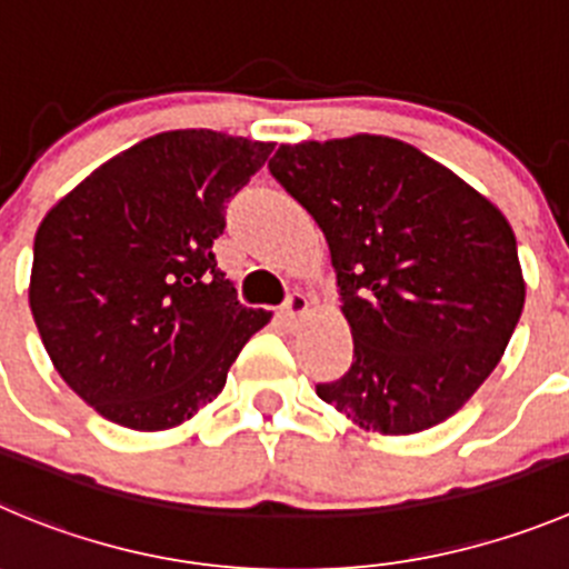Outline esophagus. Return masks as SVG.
Listing matches in <instances>:
<instances>
[{
    "label": "esophagus",
    "mask_w": 569,
    "mask_h": 569,
    "mask_svg": "<svg viewBox=\"0 0 569 569\" xmlns=\"http://www.w3.org/2000/svg\"><path fill=\"white\" fill-rule=\"evenodd\" d=\"M309 297L302 295V291H291L289 297H286V302H283V317H286V322H289V326H297V322L302 320V317L309 315Z\"/></svg>",
    "instance_id": "34e87169"
}]
</instances>
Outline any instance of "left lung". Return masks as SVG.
Returning <instances> with one entry per match:
<instances>
[{
    "label": "left lung",
    "mask_w": 569,
    "mask_h": 569,
    "mask_svg": "<svg viewBox=\"0 0 569 569\" xmlns=\"http://www.w3.org/2000/svg\"><path fill=\"white\" fill-rule=\"evenodd\" d=\"M269 171L320 224L353 337L350 370L317 396L381 435L452 418L497 368L525 306L500 207L381 134L280 146Z\"/></svg>",
    "instance_id": "1"
}]
</instances>
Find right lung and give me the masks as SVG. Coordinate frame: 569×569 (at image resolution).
<instances>
[{
	"mask_svg": "<svg viewBox=\"0 0 569 569\" xmlns=\"http://www.w3.org/2000/svg\"><path fill=\"white\" fill-rule=\"evenodd\" d=\"M272 142L162 131L111 157L44 216L30 311L52 365L94 412L137 432L190 421L272 311L216 269L224 204Z\"/></svg>",
	"mask_w": 569,
	"mask_h": 569,
	"instance_id": "add662e5",
	"label": "right lung"
}]
</instances>
